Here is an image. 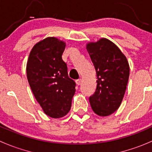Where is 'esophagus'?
Returning <instances> with one entry per match:
<instances>
[{"label":"esophagus","instance_id":"esophagus-1","mask_svg":"<svg viewBox=\"0 0 152 152\" xmlns=\"http://www.w3.org/2000/svg\"><path fill=\"white\" fill-rule=\"evenodd\" d=\"M76 84H77V85H80L81 83V79H77V80H76Z\"/></svg>","mask_w":152,"mask_h":152}]
</instances>
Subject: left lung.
<instances>
[{"mask_svg": "<svg viewBox=\"0 0 152 152\" xmlns=\"http://www.w3.org/2000/svg\"><path fill=\"white\" fill-rule=\"evenodd\" d=\"M86 49L97 79L95 94L89 97L91 108L98 116H108L122 103L130 76V65L119 47L107 38L88 42Z\"/></svg>", "mask_w": 152, "mask_h": 152, "instance_id": "1", "label": "left lung"}]
</instances>
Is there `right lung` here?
Instances as JSON below:
<instances>
[{"label":"right lung","mask_w":152,"mask_h":152,"mask_svg":"<svg viewBox=\"0 0 152 152\" xmlns=\"http://www.w3.org/2000/svg\"><path fill=\"white\" fill-rule=\"evenodd\" d=\"M66 43L47 37L32 48L27 62V79L35 98L47 116L55 119L69 112L76 83L62 59Z\"/></svg>","instance_id":"right-lung-1"}]
</instances>
